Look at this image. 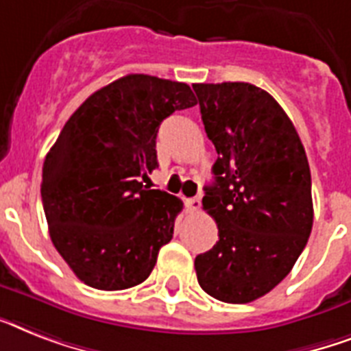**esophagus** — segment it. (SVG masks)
Instances as JSON below:
<instances>
[{
  "instance_id": "obj_1",
  "label": "esophagus",
  "mask_w": 351,
  "mask_h": 351,
  "mask_svg": "<svg viewBox=\"0 0 351 351\" xmlns=\"http://www.w3.org/2000/svg\"><path fill=\"white\" fill-rule=\"evenodd\" d=\"M185 207L189 210H193V213H196V210H200L202 200L198 196H195V198H187V200H185Z\"/></svg>"
}]
</instances>
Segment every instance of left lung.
Masks as SVG:
<instances>
[{"mask_svg": "<svg viewBox=\"0 0 351 351\" xmlns=\"http://www.w3.org/2000/svg\"><path fill=\"white\" fill-rule=\"evenodd\" d=\"M215 144V184L202 204L220 240L195 259L202 289L250 303L283 281L314 223L312 178L294 124L274 97L249 82L193 84Z\"/></svg>", "mask_w": 351, "mask_h": 351, "instance_id": "1", "label": "left lung"}]
</instances>
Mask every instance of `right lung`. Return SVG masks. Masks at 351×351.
I'll return each mask as SVG.
<instances>
[{
  "label": "right lung",
  "instance_id": "1",
  "mask_svg": "<svg viewBox=\"0 0 351 351\" xmlns=\"http://www.w3.org/2000/svg\"><path fill=\"white\" fill-rule=\"evenodd\" d=\"M196 104L185 82L131 73L77 108L43 164L41 198L53 247L99 290L146 281L184 204L141 180L158 166L156 133Z\"/></svg>",
  "mask_w": 351,
  "mask_h": 351
}]
</instances>
